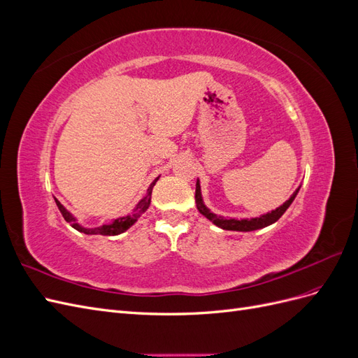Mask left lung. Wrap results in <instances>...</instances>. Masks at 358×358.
<instances>
[{
	"label": "left lung",
	"mask_w": 358,
	"mask_h": 358,
	"mask_svg": "<svg viewBox=\"0 0 358 358\" xmlns=\"http://www.w3.org/2000/svg\"><path fill=\"white\" fill-rule=\"evenodd\" d=\"M300 188L294 191V194L282 204L279 206L278 209L268 212L266 215H262L259 218H251V220H234V218H224V216H218L212 213L208 208H206L203 199H201V188H200V182L197 180L196 185V203H197V209L199 212L206 216L209 221H212L215 225H218L222 230H231V231H254L258 229H264V227L276 222L280 216L285 213V210L289 208V204L294 201L297 192Z\"/></svg>",
	"instance_id": "left-lung-1"
}]
</instances>
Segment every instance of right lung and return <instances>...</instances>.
<instances>
[{
	"mask_svg": "<svg viewBox=\"0 0 358 358\" xmlns=\"http://www.w3.org/2000/svg\"><path fill=\"white\" fill-rule=\"evenodd\" d=\"M157 180H158V178H157L152 183H150L149 188H148L146 197H143L142 200L138 201V204L136 206V209H134L131 213L127 215V216H122V218H117V220H115V221L110 222V224H103V225H100V227H95V229H85V227H82L80 224H78V221H76L74 216H73L66 208H64V206H62L57 199H55V203H57V206H58L59 212L62 213L64 220H66L67 222H70L73 229H76L78 231L85 233V234L116 236V234H121V233H124L125 230H128L129 227H131V225L140 218V216H142V215L148 210L149 204H150V196H152V188H154V185L157 183Z\"/></svg>",
	"mask_w": 358,
	"mask_h": 358,
	"instance_id": "obj_1",
	"label": "right lung"
}]
</instances>
